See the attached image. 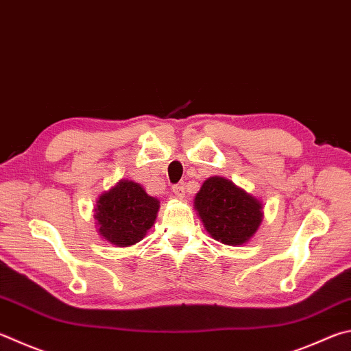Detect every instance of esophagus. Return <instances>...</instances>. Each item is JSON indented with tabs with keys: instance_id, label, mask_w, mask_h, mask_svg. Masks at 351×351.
Returning a JSON list of instances; mask_svg holds the SVG:
<instances>
[{
	"instance_id": "obj_1",
	"label": "esophagus",
	"mask_w": 351,
	"mask_h": 351,
	"mask_svg": "<svg viewBox=\"0 0 351 351\" xmlns=\"http://www.w3.org/2000/svg\"><path fill=\"white\" fill-rule=\"evenodd\" d=\"M173 193H175L176 196H180V197L184 196V193H186V192H184V186H182V184H175V186H173Z\"/></svg>"
}]
</instances>
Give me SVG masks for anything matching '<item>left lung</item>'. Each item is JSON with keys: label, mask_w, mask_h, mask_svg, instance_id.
<instances>
[{"label": "left lung", "mask_w": 351, "mask_h": 351, "mask_svg": "<svg viewBox=\"0 0 351 351\" xmlns=\"http://www.w3.org/2000/svg\"><path fill=\"white\" fill-rule=\"evenodd\" d=\"M206 230L227 245H241L250 239L263 221V206L252 195L221 176L202 184L195 197Z\"/></svg>", "instance_id": "8db88e82"}]
</instances>
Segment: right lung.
<instances>
[{
    "mask_svg": "<svg viewBox=\"0 0 351 351\" xmlns=\"http://www.w3.org/2000/svg\"><path fill=\"white\" fill-rule=\"evenodd\" d=\"M159 202L149 196L139 184L119 181L109 192L101 195L95 219L101 237L113 245L127 247L141 241L154 226Z\"/></svg>",
    "mask_w": 351,
    "mask_h": 351,
    "instance_id": "right-lung-1",
    "label": "right lung"
}]
</instances>
